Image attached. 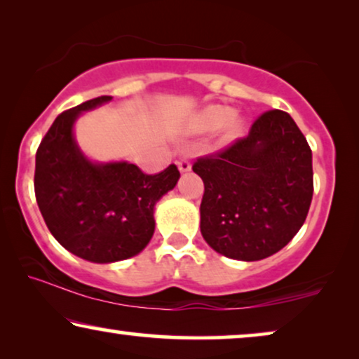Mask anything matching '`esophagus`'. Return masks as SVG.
Masks as SVG:
<instances>
[{
	"mask_svg": "<svg viewBox=\"0 0 359 359\" xmlns=\"http://www.w3.org/2000/svg\"><path fill=\"white\" fill-rule=\"evenodd\" d=\"M177 165H179V170H180V172H189V170L191 169L190 161H189V159H185V158L179 159V161H177Z\"/></svg>",
	"mask_w": 359,
	"mask_h": 359,
	"instance_id": "1",
	"label": "esophagus"
}]
</instances>
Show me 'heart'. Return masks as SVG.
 I'll use <instances>...</instances> for the list:
<instances>
[{
    "label": "heart",
    "mask_w": 359,
    "mask_h": 359,
    "mask_svg": "<svg viewBox=\"0 0 359 359\" xmlns=\"http://www.w3.org/2000/svg\"><path fill=\"white\" fill-rule=\"evenodd\" d=\"M226 125V133L228 136H234L242 128V120L234 117V110L226 105H210L201 110L194 120V130L201 131H213Z\"/></svg>",
    "instance_id": "1"
}]
</instances>
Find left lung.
Returning <instances> with one entry per match:
<instances>
[{
    "label": "left lung",
    "mask_w": 359,
    "mask_h": 359,
    "mask_svg": "<svg viewBox=\"0 0 359 359\" xmlns=\"http://www.w3.org/2000/svg\"><path fill=\"white\" fill-rule=\"evenodd\" d=\"M191 169L205 184L201 236L221 255L266 259L304 224L314 194L312 151L283 110L262 114L249 135Z\"/></svg>",
    "instance_id": "obj_1"
}]
</instances>
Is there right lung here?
<instances>
[{"label": "right lung", "mask_w": 359, "mask_h": 359, "mask_svg": "<svg viewBox=\"0 0 359 359\" xmlns=\"http://www.w3.org/2000/svg\"><path fill=\"white\" fill-rule=\"evenodd\" d=\"M112 100H86L65 110L40 141L34 189L45 224L65 249L94 264L130 259L154 232V205L180 177L170 164L144 174L128 163H90L81 153L73 125L81 112Z\"/></svg>", "instance_id": "1"}]
</instances>
